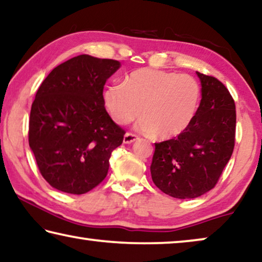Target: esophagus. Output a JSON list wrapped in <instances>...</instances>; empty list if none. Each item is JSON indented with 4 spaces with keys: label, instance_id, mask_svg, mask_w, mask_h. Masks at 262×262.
Instances as JSON below:
<instances>
[{
    "label": "esophagus",
    "instance_id": "34e87169",
    "mask_svg": "<svg viewBox=\"0 0 262 262\" xmlns=\"http://www.w3.org/2000/svg\"><path fill=\"white\" fill-rule=\"evenodd\" d=\"M136 140H139V138L135 134H132V133H126L123 136V143L126 144H130L133 142H135Z\"/></svg>",
    "mask_w": 262,
    "mask_h": 262
}]
</instances>
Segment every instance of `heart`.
<instances>
[{"mask_svg": "<svg viewBox=\"0 0 262 262\" xmlns=\"http://www.w3.org/2000/svg\"><path fill=\"white\" fill-rule=\"evenodd\" d=\"M113 120L128 123L138 119L148 135L170 140L188 129L201 102V87L193 76L142 68L130 73L124 83L112 84L103 93Z\"/></svg>", "mask_w": 262, "mask_h": 262, "instance_id": "heart-1", "label": "heart"}]
</instances>
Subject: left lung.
Masks as SVG:
<instances>
[{
  "label": "left lung",
  "instance_id": "obj_1",
  "mask_svg": "<svg viewBox=\"0 0 262 262\" xmlns=\"http://www.w3.org/2000/svg\"><path fill=\"white\" fill-rule=\"evenodd\" d=\"M201 102L188 129L155 143L150 174L155 186L177 199L208 192L231 159L235 142V103L228 89L213 76L196 72Z\"/></svg>",
  "mask_w": 262,
  "mask_h": 262
}]
</instances>
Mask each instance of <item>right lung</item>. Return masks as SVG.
Returning a JSON list of instances; mask_svg holds the SVG:
<instances>
[{
  "label": "right lung",
  "instance_id": "obj_1",
  "mask_svg": "<svg viewBox=\"0 0 262 262\" xmlns=\"http://www.w3.org/2000/svg\"><path fill=\"white\" fill-rule=\"evenodd\" d=\"M119 61L79 55L54 68L31 104L29 147L53 188L84 194L107 177L124 130L104 108L103 87Z\"/></svg>",
  "mask_w": 262,
  "mask_h": 262
}]
</instances>
